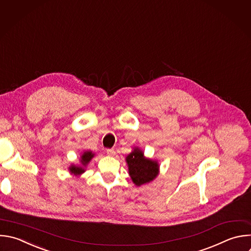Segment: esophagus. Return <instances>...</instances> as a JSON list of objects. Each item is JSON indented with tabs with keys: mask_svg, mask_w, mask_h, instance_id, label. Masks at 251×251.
Listing matches in <instances>:
<instances>
[{
	"mask_svg": "<svg viewBox=\"0 0 251 251\" xmlns=\"http://www.w3.org/2000/svg\"><path fill=\"white\" fill-rule=\"evenodd\" d=\"M106 153H107L108 155L112 156V155L115 154V151H114L113 149H107V150H106Z\"/></svg>",
	"mask_w": 251,
	"mask_h": 251,
	"instance_id": "34e87169",
	"label": "esophagus"
}]
</instances>
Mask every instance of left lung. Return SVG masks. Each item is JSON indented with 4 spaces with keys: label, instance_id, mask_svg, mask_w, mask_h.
I'll use <instances>...</instances> for the list:
<instances>
[{
    "label": "left lung",
    "instance_id": "8db88e82",
    "mask_svg": "<svg viewBox=\"0 0 251 251\" xmlns=\"http://www.w3.org/2000/svg\"><path fill=\"white\" fill-rule=\"evenodd\" d=\"M126 160L129 168V175L137 186L151 181L157 176V162L145 158L143 151L139 149H135L134 151L127 156Z\"/></svg>",
    "mask_w": 251,
    "mask_h": 251
}]
</instances>
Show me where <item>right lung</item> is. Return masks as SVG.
<instances>
[{"label":"right lung","mask_w":251,"mask_h":251,"mask_svg":"<svg viewBox=\"0 0 251 251\" xmlns=\"http://www.w3.org/2000/svg\"><path fill=\"white\" fill-rule=\"evenodd\" d=\"M94 156V153L92 151H85L82 153L81 155V159H80V162H81V165L82 166H75V165H72L70 168V172L74 175H80L82 174L83 172H85V170H83V168L89 163V161L93 158Z\"/></svg>","instance_id":"1"}]
</instances>
